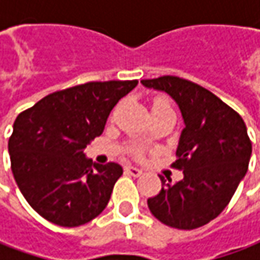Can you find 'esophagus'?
I'll return each instance as SVG.
<instances>
[{
  "instance_id": "34e87169",
  "label": "esophagus",
  "mask_w": 260,
  "mask_h": 260,
  "mask_svg": "<svg viewBox=\"0 0 260 260\" xmlns=\"http://www.w3.org/2000/svg\"><path fill=\"white\" fill-rule=\"evenodd\" d=\"M124 171L125 174L132 175V176H140V175H142V169H139V168H136V166H125Z\"/></svg>"
}]
</instances>
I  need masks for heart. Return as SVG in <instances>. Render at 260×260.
Instances as JSON below:
<instances>
[{"label": "heart", "instance_id": "heart-1", "mask_svg": "<svg viewBox=\"0 0 260 260\" xmlns=\"http://www.w3.org/2000/svg\"><path fill=\"white\" fill-rule=\"evenodd\" d=\"M152 111H174L171 103L165 98H157L152 105Z\"/></svg>", "mask_w": 260, "mask_h": 260}]
</instances>
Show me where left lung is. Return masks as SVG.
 <instances>
[{
	"label": "left lung",
	"mask_w": 260,
	"mask_h": 260,
	"mask_svg": "<svg viewBox=\"0 0 260 260\" xmlns=\"http://www.w3.org/2000/svg\"><path fill=\"white\" fill-rule=\"evenodd\" d=\"M142 84L169 95L185 124L172 165L184 178L172 182L160 176L162 189L147 200L149 210L169 227H201L224 210L247 172L252 143L245 121L218 96L191 81L160 76Z\"/></svg>",
	"instance_id": "1"
}]
</instances>
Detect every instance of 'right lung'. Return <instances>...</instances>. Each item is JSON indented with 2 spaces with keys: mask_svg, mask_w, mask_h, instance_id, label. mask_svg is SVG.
Masks as SVG:
<instances>
[{
  "mask_svg": "<svg viewBox=\"0 0 260 260\" xmlns=\"http://www.w3.org/2000/svg\"><path fill=\"white\" fill-rule=\"evenodd\" d=\"M137 81L88 82L57 91L15 118L8 140L11 171L36 213L76 227L103 213L123 168L94 164L85 147L104 132L114 105Z\"/></svg>",
  "mask_w": 260,
  "mask_h": 260,
  "instance_id": "1",
  "label": "right lung"
}]
</instances>
